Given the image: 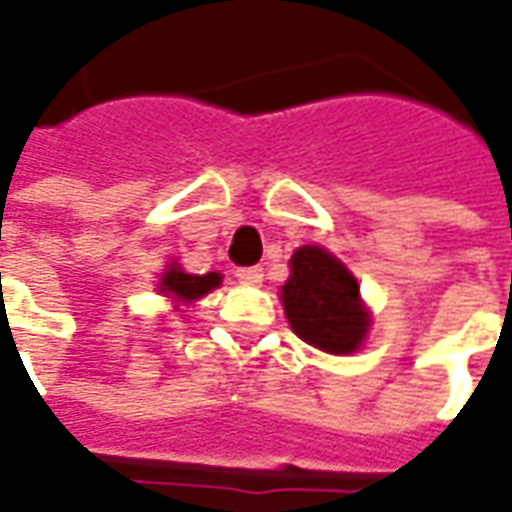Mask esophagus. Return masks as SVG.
<instances>
[{
    "label": "esophagus",
    "mask_w": 512,
    "mask_h": 512,
    "mask_svg": "<svg viewBox=\"0 0 512 512\" xmlns=\"http://www.w3.org/2000/svg\"><path fill=\"white\" fill-rule=\"evenodd\" d=\"M235 277L241 285H260L263 282V268L260 266H249V268H238Z\"/></svg>",
    "instance_id": "obj_1"
}]
</instances>
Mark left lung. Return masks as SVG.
<instances>
[{
    "label": "left lung",
    "instance_id": "left-lung-1",
    "mask_svg": "<svg viewBox=\"0 0 512 512\" xmlns=\"http://www.w3.org/2000/svg\"><path fill=\"white\" fill-rule=\"evenodd\" d=\"M282 307L293 332L326 354H354L370 329L359 282L323 246H299L282 285Z\"/></svg>",
    "mask_w": 512,
    "mask_h": 512
}]
</instances>
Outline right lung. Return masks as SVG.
Instances as JSON below:
<instances>
[{
    "instance_id": "1",
    "label": "right lung",
    "mask_w": 512,
    "mask_h": 512,
    "mask_svg": "<svg viewBox=\"0 0 512 512\" xmlns=\"http://www.w3.org/2000/svg\"><path fill=\"white\" fill-rule=\"evenodd\" d=\"M222 285V274H186L178 263H172V266L161 274V282H158V293H164L167 299H172L175 304H191V301L202 299V296H208L213 288H219Z\"/></svg>"
}]
</instances>
